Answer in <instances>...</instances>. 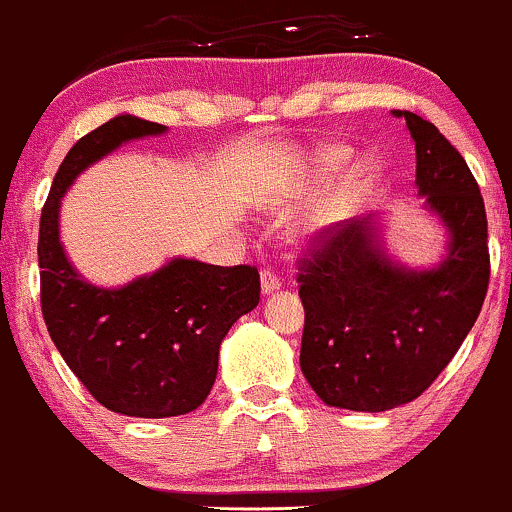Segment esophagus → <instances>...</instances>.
<instances>
[{"instance_id":"1","label":"esophagus","mask_w":512,"mask_h":512,"mask_svg":"<svg viewBox=\"0 0 512 512\" xmlns=\"http://www.w3.org/2000/svg\"><path fill=\"white\" fill-rule=\"evenodd\" d=\"M280 287H282L280 275H277L273 268H263L261 270V289H263V294H273Z\"/></svg>"}]
</instances>
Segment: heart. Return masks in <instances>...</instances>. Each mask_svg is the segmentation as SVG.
Here are the masks:
<instances>
[{"label":"heart","mask_w":512,"mask_h":512,"mask_svg":"<svg viewBox=\"0 0 512 512\" xmlns=\"http://www.w3.org/2000/svg\"><path fill=\"white\" fill-rule=\"evenodd\" d=\"M339 156H332V161H337ZM339 216H342V208L339 206H325V208H320V211H315L311 218H308V230H318V227H325V225H330V223H334V220H337Z\"/></svg>","instance_id":"1"}]
</instances>
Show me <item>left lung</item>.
Masks as SVG:
<instances>
[{"mask_svg":"<svg viewBox=\"0 0 512 512\" xmlns=\"http://www.w3.org/2000/svg\"><path fill=\"white\" fill-rule=\"evenodd\" d=\"M396 116L415 140V185L451 232L449 256L434 270H403L363 218L318 230L296 261L301 372L327 406L365 413L430 389L475 325L491 275L487 211L468 163L430 121Z\"/></svg>","mask_w":512,"mask_h":512,"instance_id":"obj_1","label":"left lung"}]
</instances>
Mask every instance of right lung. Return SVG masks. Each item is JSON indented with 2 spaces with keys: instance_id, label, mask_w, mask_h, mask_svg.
<instances>
[{
  "instance_id": "right-lung-1",
  "label": "right lung",
  "mask_w": 512,
  "mask_h": 512,
  "mask_svg": "<svg viewBox=\"0 0 512 512\" xmlns=\"http://www.w3.org/2000/svg\"><path fill=\"white\" fill-rule=\"evenodd\" d=\"M166 128L118 116L73 144L42 206L37 261L40 304L49 337L73 375L113 413L173 418L211 394L220 342L239 315L261 299L256 266H208L175 258L123 289L80 280L59 242V201L66 187L118 144Z\"/></svg>"
}]
</instances>
